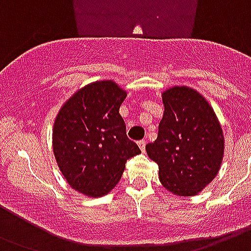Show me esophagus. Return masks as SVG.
Masks as SVG:
<instances>
[{
  "instance_id": "1",
  "label": "esophagus",
  "mask_w": 251,
  "mask_h": 251,
  "mask_svg": "<svg viewBox=\"0 0 251 251\" xmlns=\"http://www.w3.org/2000/svg\"><path fill=\"white\" fill-rule=\"evenodd\" d=\"M137 145H139V148L141 149V152H144V151H145V145H147V143H145V140H140L139 143H137Z\"/></svg>"
}]
</instances>
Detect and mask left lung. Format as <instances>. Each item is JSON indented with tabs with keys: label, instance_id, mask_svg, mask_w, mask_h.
Here are the masks:
<instances>
[{
	"label": "left lung",
	"instance_id": "8db88e82",
	"mask_svg": "<svg viewBox=\"0 0 251 251\" xmlns=\"http://www.w3.org/2000/svg\"><path fill=\"white\" fill-rule=\"evenodd\" d=\"M165 111L147 153L158 165V178L178 196L198 195L221 168L225 139L212 106L199 91L173 86L162 93Z\"/></svg>",
	"mask_w": 251,
	"mask_h": 251
}]
</instances>
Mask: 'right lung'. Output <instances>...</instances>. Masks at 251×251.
Masks as SVG:
<instances>
[{"label":"right lung","instance_id":"right-lung-1","mask_svg":"<svg viewBox=\"0 0 251 251\" xmlns=\"http://www.w3.org/2000/svg\"><path fill=\"white\" fill-rule=\"evenodd\" d=\"M127 91L112 79L78 89L60 107L52 129V148L64 178L73 190L99 198L114 190L126 162L139 147L126 135L119 108Z\"/></svg>","mask_w":251,"mask_h":251}]
</instances>
